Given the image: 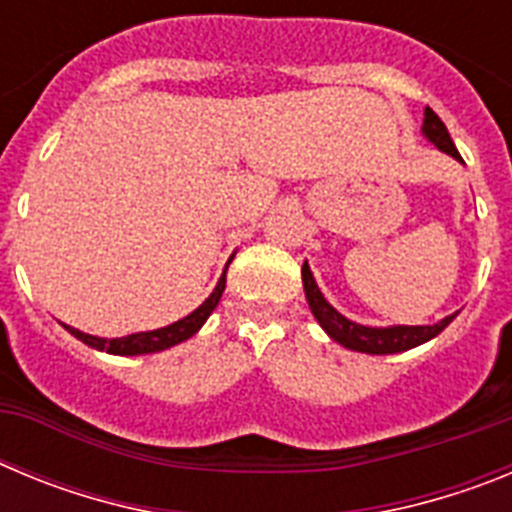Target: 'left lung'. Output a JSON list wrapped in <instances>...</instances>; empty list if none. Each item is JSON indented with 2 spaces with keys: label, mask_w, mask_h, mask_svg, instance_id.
I'll list each match as a JSON object with an SVG mask.
<instances>
[{
  "label": "left lung",
  "mask_w": 512,
  "mask_h": 512,
  "mask_svg": "<svg viewBox=\"0 0 512 512\" xmlns=\"http://www.w3.org/2000/svg\"><path fill=\"white\" fill-rule=\"evenodd\" d=\"M423 135L431 140L438 151L449 153L456 161H461L449 130H446L441 117H438L431 107H425ZM302 284H305L307 305H310L312 315H315V320L320 323V328H323L336 343L351 348V351H361V354H400V351H408V348H415L420 346V343L436 338L438 333L456 318L454 312V315H449V318H443L441 323L433 325H390V328H369V325H359L354 323V320L343 318L341 312L325 300L320 287L315 284V279H312V271L310 266H307V261L302 264Z\"/></svg>",
  "instance_id": "obj_1"
}]
</instances>
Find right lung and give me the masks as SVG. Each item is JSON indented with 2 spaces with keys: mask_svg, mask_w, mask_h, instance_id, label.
Listing matches in <instances>:
<instances>
[{
  "mask_svg": "<svg viewBox=\"0 0 512 512\" xmlns=\"http://www.w3.org/2000/svg\"><path fill=\"white\" fill-rule=\"evenodd\" d=\"M225 271H228V266H225ZM225 271H223V277H220V282H217V287L212 289V295L207 297L197 310L189 312L187 318L166 325V328L148 330V333H133V336H125V338H97V336H89V333H81V330L71 328V325H63V328L69 330L71 336L79 338L81 343H87V346L97 348V351H107V354H115V356L156 354V351H164V348H171L176 346V343L187 341V338H192L194 333L205 325V320L210 318V312L215 310L220 297H223Z\"/></svg>",
  "mask_w": 512,
  "mask_h": 512,
  "instance_id": "right-lung-1",
  "label": "right lung"
}]
</instances>
